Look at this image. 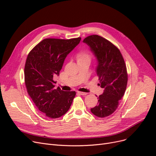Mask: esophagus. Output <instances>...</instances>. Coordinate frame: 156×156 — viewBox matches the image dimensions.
Returning a JSON list of instances; mask_svg holds the SVG:
<instances>
[{
  "instance_id": "34e87169",
  "label": "esophagus",
  "mask_w": 156,
  "mask_h": 156,
  "mask_svg": "<svg viewBox=\"0 0 156 156\" xmlns=\"http://www.w3.org/2000/svg\"><path fill=\"white\" fill-rule=\"evenodd\" d=\"M77 94H80V95H83V96H85L87 94V93H86V92H79V91L77 92Z\"/></svg>"
}]
</instances>
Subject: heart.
Segmentation results:
<instances>
[{"label":"heart","mask_w":156,"mask_h":156,"mask_svg":"<svg viewBox=\"0 0 156 156\" xmlns=\"http://www.w3.org/2000/svg\"><path fill=\"white\" fill-rule=\"evenodd\" d=\"M91 56L88 51H81L77 55V60L78 62H82V61H88L90 62Z\"/></svg>","instance_id":"obj_1"}]
</instances>
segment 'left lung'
Wrapping results in <instances>:
<instances>
[{
    "mask_svg": "<svg viewBox=\"0 0 156 156\" xmlns=\"http://www.w3.org/2000/svg\"><path fill=\"white\" fill-rule=\"evenodd\" d=\"M83 41L96 57L99 85L104 89L98 97L97 105L90 111L95 116L104 118L115 111L124 96L127 83L125 62L119 49L101 36H89Z\"/></svg>",
    "mask_w": 156,
    "mask_h": 156,
    "instance_id": "left-lung-1",
    "label": "left lung"
}]
</instances>
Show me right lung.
Listing matches in <instances>:
<instances>
[{
  "mask_svg": "<svg viewBox=\"0 0 156 156\" xmlns=\"http://www.w3.org/2000/svg\"><path fill=\"white\" fill-rule=\"evenodd\" d=\"M81 40L44 39L28 55L24 70L27 92L46 116L57 119L66 114L72 105L76 93L59 87L55 89L53 79L59 75L65 58Z\"/></svg>",
  "mask_w": 156,
  "mask_h": 156,
  "instance_id": "add662e5",
  "label": "right lung"
}]
</instances>
